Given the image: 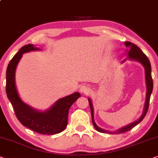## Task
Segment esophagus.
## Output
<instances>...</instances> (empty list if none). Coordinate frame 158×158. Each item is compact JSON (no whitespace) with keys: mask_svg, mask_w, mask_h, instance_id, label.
Returning <instances> with one entry per match:
<instances>
[{"mask_svg":"<svg viewBox=\"0 0 158 158\" xmlns=\"http://www.w3.org/2000/svg\"><path fill=\"white\" fill-rule=\"evenodd\" d=\"M79 91H80V92H81V93H83V94H88L90 92V89H89V86L83 85L80 87Z\"/></svg>","mask_w":158,"mask_h":158,"instance_id":"1","label":"esophagus"}]
</instances>
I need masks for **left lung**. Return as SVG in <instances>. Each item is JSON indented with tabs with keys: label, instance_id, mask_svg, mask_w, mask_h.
<instances>
[{
	"label": "left lung",
	"instance_id": "1",
	"mask_svg": "<svg viewBox=\"0 0 158 158\" xmlns=\"http://www.w3.org/2000/svg\"><path fill=\"white\" fill-rule=\"evenodd\" d=\"M126 48H127V53L128 57L122 61L123 63L125 60H135L140 63L141 64L144 66V71H145V81H146V86H147V93H146V99H145V103L144 106V109H143V113L141 115V116L139 118V119L136 121L132 122V123H129L127 126L120 128V129L115 130V131H107V130L102 129L98 127L96 124L94 120V109L93 106H92V102L91 99L89 98H88V101H89V106H90V110H91V115H92V123L93 126L95 128V129L99 132L101 133H108L110 134H122L125 131H128L129 130H131L132 128H134L136 125H137L138 123H139L141 121H142L143 118L145 117L147 113H148V108H149V104H150V99L151 94L152 92L153 89V81L152 78V73H151V64L150 60H149L148 58L147 57L146 55L142 51V50L140 49L138 46H136L135 44H133L130 42H125L124 43Z\"/></svg>",
	"mask_w": 158,
	"mask_h": 158
}]
</instances>
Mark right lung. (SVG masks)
<instances>
[{"label": "right lung", "instance_id": "right-lung-1", "mask_svg": "<svg viewBox=\"0 0 158 158\" xmlns=\"http://www.w3.org/2000/svg\"><path fill=\"white\" fill-rule=\"evenodd\" d=\"M40 49L29 44L21 48L10 60L6 70V91L8 100L13 106L19 121L23 126L42 134L53 135L66 129L70 107L81 94L79 92L60 98L51 107L44 111L31 108L25 103L19 95L15 81L16 66L25 52Z\"/></svg>", "mask_w": 158, "mask_h": 158}]
</instances>
